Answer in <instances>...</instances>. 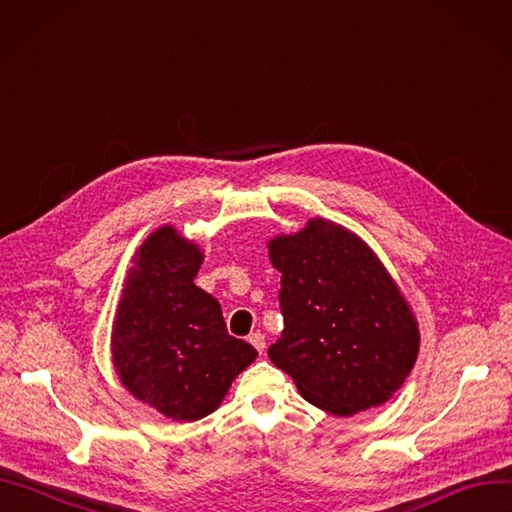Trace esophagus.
<instances>
[{
	"instance_id": "1",
	"label": "esophagus",
	"mask_w": 512,
	"mask_h": 512,
	"mask_svg": "<svg viewBox=\"0 0 512 512\" xmlns=\"http://www.w3.org/2000/svg\"><path fill=\"white\" fill-rule=\"evenodd\" d=\"M250 342H252V347L258 351V353H262L265 351V336L260 334V331H254V334H250Z\"/></svg>"
}]
</instances>
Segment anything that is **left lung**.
Instances as JSON below:
<instances>
[{
	"label": "left lung",
	"instance_id": "obj_1",
	"mask_svg": "<svg viewBox=\"0 0 512 512\" xmlns=\"http://www.w3.org/2000/svg\"><path fill=\"white\" fill-rule=\"evenodd\" d=\"M269 256L282 273L284 316L271 362L334 416L385 403L411 372L420 334L381 260L327 219L269 241Z\"/></svg>",
	"mask_w": 512,
	"mask_h": 512
}]
</instances>
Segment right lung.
<instances>
[{
    "label": "right lung",
    "instance_id": "obj_1",
    "mask_svg": "<svg viewBox=\"0 0 512 512\" xmlns=\"http://www.w3.org/2000/svg\"><path fill=\"white\" fill-rule=\"evenodd\" d=\"M198 245L172 226L133 258L112 329V357L127 390L178 422L209 416L256 349L228 334L219 301L193 284Z\"/></svg>",
    "mask_w": 512,
    "mask_h": 512
}]
</instances>
